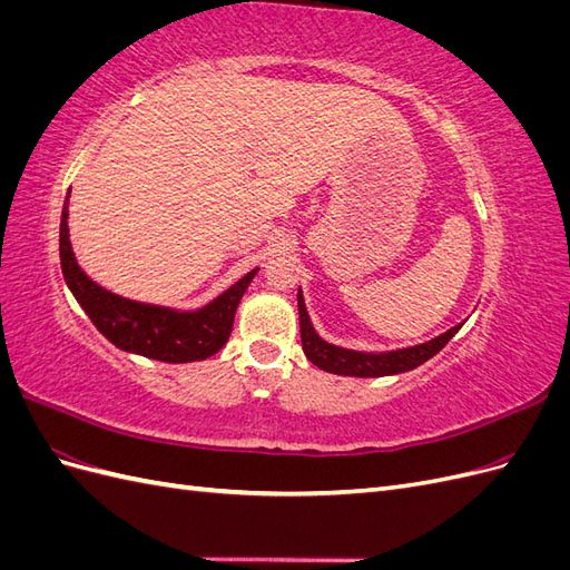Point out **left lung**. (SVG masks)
Segmentation results:
<instances>
[{
  "instance_id": "1",
  "label": "left lung",
  "mask_w": 570,
  "mask_h": 570,
  "mask_svg": "<svg viewBox=\"0 0 570 570\" xmlns=\"http://www.w3.org/2000/svg\"><path fill=\"white\" fill-rule=\"evenodd\" d=\"M297 306H299L302 350H304L306 358L325 373L350 375V377H381V375H396V373H406V371L419 368L421 364H425L428 358H433L444 347V344L461 331V325H463V323H459V325L450 327L446 333L428 340L423 344H413V347L392 350V352H356V350H347V347H337V344L323 340L316 333V327L306 312L302 287L297 292Z\"/></svg>"
}]
</instances>
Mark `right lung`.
Returning <instances> with one entry per match:
<instances>
[{"mask_svg": "<svg viewBox=\"0 0 570 570\" xmlns=\"http://www.w3.org/2000/svg\"><path fill=\"white\" fill-rule=\"evenodd\" d=\"M68 197L61 212L59 256L68 289L97 331L118 350L140 354L166 364H189L214 356L228 342L237 304L243 299L258 268L243 275L235 285L199 308H174L120 297L101 287L85 273L68 237Z\"/></svg>", "mask_w": 570, "mask_h": 570, "instance_id": "obj_1", "label": "right lung"}]
</instances>
